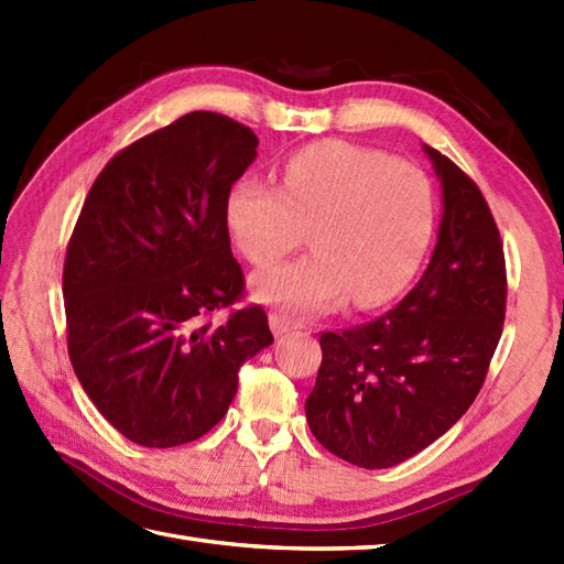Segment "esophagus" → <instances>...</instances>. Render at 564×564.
<instances>
[{
  "label": "esophagus",
  "mask_w": 564,
  "mask_h": 564,
  "mask_svg": "<svg viewBox=\"0 0 564 564\" xmlns=\"http://www.w3.org/2000/svg\"><path fill=\"white\" fill-rule=\"evenodd\" d=\"M269 325H271V332L275 334V337H283V334H289L291 329H297L301 327V322L289 317V315H281V313H271L269 315Z\"/></svg>",
  "instance_id": "34e87169"
}]
</instances>
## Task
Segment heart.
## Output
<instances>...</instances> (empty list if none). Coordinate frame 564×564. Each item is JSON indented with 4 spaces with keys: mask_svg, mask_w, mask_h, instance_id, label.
Instances as JSON below:
<instances>
[{
    "mask_svg": "<svg viewBox=\"0 0 564 564\" xmlns=\"http://www.w3.org/2000/svg\"><path fill=\"white\" fill-rule=\"evenodd\" d=\"M225 223L245 259L273 267L305 242L315 251L259 273L254 295L301 315L388 303L412 281L436 225L426 174L390 154L325 140L293 152L281 184L242 176L227 191Z\"/></svg>",
    "mask_w": 564,
    "mask_h": 564,
    "instance_id": "heart-1",
    "label": "heart"
}]
</instances>
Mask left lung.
I'll return each mask as SVG.
<instances>
[{
  "label": "left lung",
  "mask_w": 564,
  "mask_h": 564,
  "mask_svg": "<svg viewBox=\"0 0 564 564\" xmlns=\"http://www.w3.org/2000/svg\"><path fill=\"white\" fill-rule=\"evenodd\" d=\"M424 152L443 191L429 267L390 313L322 334L305 400L322 446L366 470L412 458L470 410L505 325L507 263L492 210L460 166Z\"/></svg>",
  "instance_id": "left-lung-1"
}]
</instances>
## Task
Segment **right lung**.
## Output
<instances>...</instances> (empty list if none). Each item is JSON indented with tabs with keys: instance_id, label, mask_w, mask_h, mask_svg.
Wrapping results in <instances>:
<instances>
[{
	"instance_id": "right-lung-1",
	"label": "right lung",
	"mask_w": 564,
	"mask_h": 564,
	"mask_svg": "<svg viewBox=\"0 0 564 564\" xmlns=\"http://www.w3.org/2000/svg\"><path fill=\"white\" fill-rule=\"evenodd\" d=\"M257 145L232 118L186 113L104 166L69 237L72 368L106 422L140 446L208 434L235 398L239 366L273 344L259 305L208 322L245 293L225 198Z\"/></svg>"
}]
</instances>
